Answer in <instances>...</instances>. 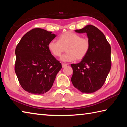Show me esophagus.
I'll list each match as a JSON object with an SVG mask.
<instances>
[{"label":"esophagus","mask_w":127,"mask_h":127,"mask_svg":"<svg viewBox=\"0 0 127 127\" xmlns=\"http://www.w3.org/2000/svg\"><path fill=\"white\" fill-rule=\"evenodd\" d=\"M68 65V64H66V63H62V68H64L66 66Z\"/></svg>","instance_id":"esophagus-1"}]
</instances>
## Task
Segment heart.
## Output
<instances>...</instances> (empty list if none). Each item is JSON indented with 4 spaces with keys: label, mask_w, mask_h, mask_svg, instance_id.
Segmentation results:
<instances>
[{
    "label": "heart",
    "mask_w": 127,
    "mask_h": 127,
    "mask_svg": "<svg viewBox=\"0 0 127 127\" xmlns=\"http://www.w3.org/2000/svg\"><path fill=\"white\" fill-rule=\"evenodd\" d=\"M90 46L89 38L82 37L79 34L71 32L62 34L59 36V41L51 40L48 45L49 51L57 57H60L66 48L67 53L61 58V61L65 62L83 59L89 52Z\"/></svg>",
    "instance_id": "1"
}]
</instances>
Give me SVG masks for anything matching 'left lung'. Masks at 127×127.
<instances>
[{
  "mask_svg": "<svg viewBox=\"0 0 127 127\" xmlns=\"http://www.w3.org/2000/svg\"><path fill=\"white\" fill-rule=\"evenodd\" d=\"M86 33L90 46L87 55L77 64H72L73 70L71 81L74 86L83 93L90 94L101 88L110 70L111 47L100 30L91 25L79 30Z\"/></svg>",
  "mask_w": 127,
  "mask_h": 127,
  "instance_id": "obj_1",
  "label": "left lung"
}]
</instances>
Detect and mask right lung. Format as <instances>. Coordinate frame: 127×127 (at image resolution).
Returning a JSON list of instances; mask_svg holds the SVG:
<instances>
[{"mask_svg":"<svg viewBox=\"0 0 127 127\" xmlns=\"http://www.w3.org/2000/svg\"><path fill=\"white\" fill-rule=\"evenodd\" d=\"M56 36L51 31L36 28L26 33L17 45L15 72L21 86L29 93L48 92L61 69V63L48 48Z\"/></svg>","mask_w":127,"mask_h":127,"instance_id":"1","label":"right lung"}]
</instances>
